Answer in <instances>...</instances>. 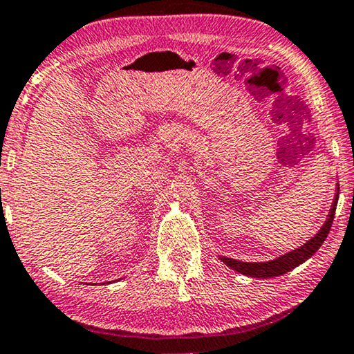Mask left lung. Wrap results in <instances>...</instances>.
<instances>
[{
	"label": "left lung",
	"instance_id": "obj_1",
	"mask_svg": "<svg viewBox=\"0 0 354 354\" xmlns=\"http://www.w3.org/2000/svg\"><path fill=\"white\" fill-rule=\"evenodd\" d=\"M339 189L337 188V193H335V198H334V203H332V207H330V212L327 215L324 225H322L319 232H317L313 238L310 241H306L304 245H300L299 249L295 250H290V252L281 255V257L274 259V260H270V262H239V260H234V259H228V257H220L222 262L230 266V268L238 271L241 274H245V276H250V278H274V276H279V274H284L288 273V271L294 270L295 266H299L305 262V260H308L311 255H315V252L317 249L321 248V244L324 243L327 234L330 232V227H332V222H334V215H335V209H337V203H339Z\"/></svg>",
	"mask_w": 354,
	"mask_h": 354
}]
</instances>
